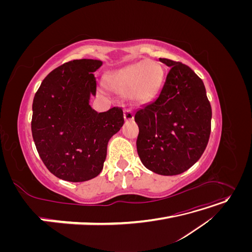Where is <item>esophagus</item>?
Masks as SVG:
<instances>
[{"instance_id":"obj_1","label":"esophagus","mask_w":252,"mask_h":252,"mask_svg":"<svg viewBox=\"0 0 252 252\" xmlns=\"http://www.w3.org/2000/svg\"><path fill=\"white\" fill-rule=\"evenodd\" d=\"M124 119L126 122H130L133 120V112L130 109H125L124 110Z\"/></svg>"}]
</instances>
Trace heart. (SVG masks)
<instances>
[{
    "label": "heart",
    "instance_id": "b5f03b06",
    "mask_svg": "<svg viewBox=\"0 0 252 252\" xmlns=\"http://www.w3.org/2000/svg\"><path fill=\"white\" fill-rule=\"evenodd\" d=\"M163 69L155 61H140L113 71L107 79L109 87L119 94L130 93L136 103L146 102L154 97L161 86Z\"/></svg>",
    "mask_w": 252,
    "mask_h": 252
}]
</instances>
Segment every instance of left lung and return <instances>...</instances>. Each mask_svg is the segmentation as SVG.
I'll list each match as a JSON object with an SVG mask.
<instances>
[{
	"instance_id": "obj_1",
	"label": "left lung",
	"mask_w": 252,
	"mask_h": 252,
	"mask_svg": "<svg viewBox=\"0 0 252 252\" xmlns=\"http://www.w3.org/2000/svg\"><path fill=\"white\" fill-rule=\"evenodd\" d=\"M170 67L154 102L135 111L136 150L147 169L177 175L202 157L211 128V106L203 81L187 65L159 59Z\"/></svg>"
}]
</instances>
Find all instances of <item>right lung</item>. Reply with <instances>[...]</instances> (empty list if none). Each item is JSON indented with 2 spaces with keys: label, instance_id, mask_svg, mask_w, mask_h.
I'll list each match as a JSON object with an SVG mask.
<instances>
[{
  "label": "right lung",
  "instance_id": "add662e5",
  "mask_svg": "<svg viewBox=\"0 0 252 252\" xmlns=\"http://www.w3.org/2000/svg\"><path fill=\"white\" fill-rule=\"evenodd\" d=\"M100 60H73L52 70L32 103V138L47 169L68 182H85L101 173L107 145L124 124L122 108L97 112L94 75Z\"/></svg>",
  "mask_w": 252,
  "mask_h": 252
}]
</instances>
